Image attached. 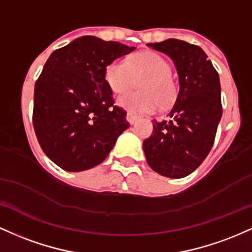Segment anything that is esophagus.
I'll return each mask as SVG.
<instances>
[{
  "label": "esophagus",
  "instance_id": "esophagus-1",
  "mask_svg": "<svg viewBox=\"0 0 252 252\" xmlns=\"http://www.w3.org/2000/svg\"><path fill=\"white\" fill-rule=\"evenodd\" d=\"M138 118L137 115H134V114H132V113H127V115H126V120L128 121L129 124H131V125H134L135 123H137L138 121Z\"/></svg>",
  "mask_w": 252,
  "mask_h": 252
}]
</instances>
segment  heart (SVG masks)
Here are the masks:
<instances>
[{"label": "heart", "instance_id": "b5f03b06", "mask_svg": "<svg viewBox=\"0 0 252 252\" xmlns=\"http://www.w3.org/2000/svg\"><path fill=\"white\" fill-rule=\"evenodd\" d=\"M170 65L158 53L145 51L134 55L128 61L115 59L106 66L104 80L114 94L120 95L131 89L135 78H141V92L129 93L118 98L123 109L133 114H148L158 106L166 107L176 97V87L170 77Z\"/></svg>", "mask_w": 252, "mask_h": 252}]
</instances>
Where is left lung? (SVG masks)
<instances>
[{"label": "left lung", "mask_w": 252, "mask_h": 252, "mask_svg": "<svg viewBox=\"0 0 252 252\" xmlns=\"http://www.w3.org/2000/svg\"><path fill=\"white\" fill-rule=\"evenodd\" d=\"M171 58L180 90L169 120H154L143 149L150 168L170 179H182L210 154L221 119V88L217 70L201 47L168 39L148 44Z\"/></svg>", "instance_id": "obj_1"}]
</instances>
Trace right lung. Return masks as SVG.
<instances>
[{
	"mask_svg": "<svg viewBox=\"0 0 252 252\" xmlns=\"http://www.w3.org/2000/svg\"><path fill=\"white\" fill-rule=\"evenodd\" d=\"M135 47L84 35L56 50L34 87L33 126L42 151L66 171L102 163L129 124L104 80L111 62Z\"/></svg>",
	"mask_w": 252,
	"mask_h": 252,
	"instance_id": "add662e5",
	"label": "right lung"
}]
</instances>
